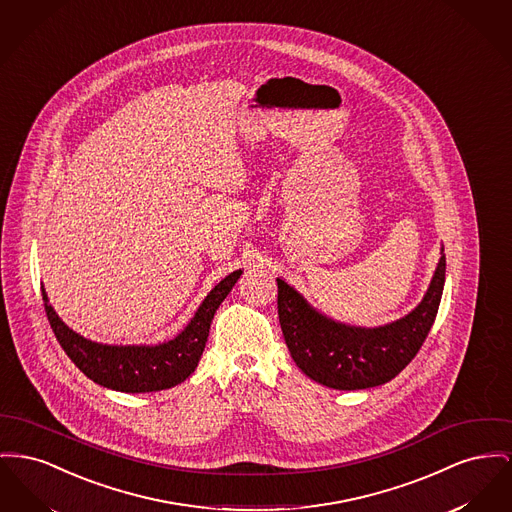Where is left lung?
<instances>
[{
    "mask_svg": "<svg viewBox=\"0 0 512 512\" xmlns=\"http://www.w3.org/2000/svg\"><path fill=\"white\" fill-rule=\"evenodd\" d=\"M445 253L420 305L379 329L334 323L307 305L284 280L278 282V319L292 360L301 371L336 391L389 383L420 352L433 327L445 286Z\"/></svg>",
    "mask_w": 512,
    "mask_h": 512,
    "instance_id": "left-lung-1",
    "label": "left lung"
}]
</instances>
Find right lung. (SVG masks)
Instances as JSON below:
<instances>
[{
    "label": "right lung",
    "mask_w": 512,
    "mask_h": 512,
    "mask_svg": "<svg viewBox=\"0 0 512 512\" xmlns=\"http://www.w3.org/2000/svg\"><path fill=\"white\" fill-rule=\"evenodd\" d=\"M240 274L241 271L232 272L220 280L201 303L185 331L158 346L96 344L63 325L48 303L44 290L42 300L50 327L63 352L91 381L120 392L164 391L180 385L195 371L207 344L212 317L238 282Z\"/></svg>",
    "instance_id": "right-lung-1"
}]
</instances>
